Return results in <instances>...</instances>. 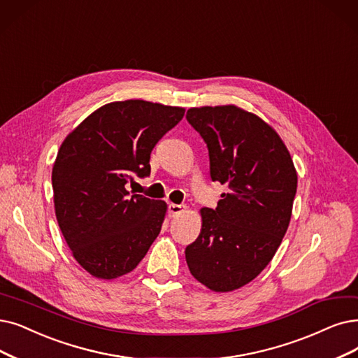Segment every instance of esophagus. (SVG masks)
I'll return each instance as SVG.
<instances>
[{
  "label": "esophagus",
  "instance_id": "34e87169",
  "mask_svg": "<svg viewBox=\"0 0 358 358\" xmlns=\"http://www.w3.org/2000/svg\"><path fill=\"white\" fill-rule=\"evenodd\" d=\"M185 210H187V206H183V204H169V216L175 217V216H178V214L183 213Z\"/></svg>",
  "mask_w": 358,
  "mask_h": 358
}]
</instances>
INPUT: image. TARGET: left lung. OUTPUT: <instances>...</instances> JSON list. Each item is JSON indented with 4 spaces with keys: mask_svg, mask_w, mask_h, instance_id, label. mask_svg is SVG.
<instances>
[{
    "mask_svg": "<svg viewBox=\"0 0 358 358\" xmlns=\"http://www.w3.org/2000/svg\"><path fill=\"white\" fill-rule=\"evenodd\" d=\"M188 122L208 147L210 176L226 185L201 208V232L185 250L191 275L214 292L250 283L273 259L289 226L296 170L279 134L234 104L192 107Z\"/></svg>",
    "mask_w": 358,
    "mask_h": 358,
    "instance_id": "1",
    "label": "left lung"
}]
</instances>
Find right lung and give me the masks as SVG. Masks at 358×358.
Segmentation results:
<instances>
[{"instance_id":"1","label":"right lung","mask_w":358,"mask_h":358,"mask_svg":"<svg viewBox=\"0 0 358 358\" xmlns=\"http://www.w3.org/2000/svg\"><path fill=\"white\" fill-rule=\"evenodd\" d=\"M183 114L144 99L114 101L62 142L51 176L55 217L71 255L94 278L131 273L159 236L167 204L129 195L124 185L150 175L154 145Z\"/></svg>"}]
</instances>
